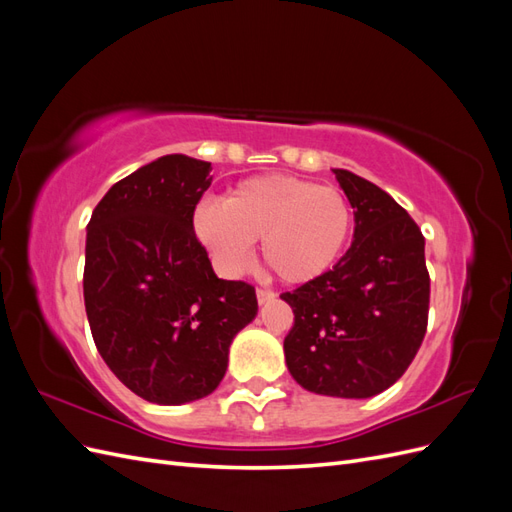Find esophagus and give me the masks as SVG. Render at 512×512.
Segmentation results:
<instances>
[{"instance_id": "1", "label": "esophagus", "mask_w": 512, "mask_h": 512, "mask_svg": "<svg viewBox=\"0 0 512 512\" xmlns=\"http://www.w3.org/2000/svg\"><path fill=\"white\" fill-rule=\"evenodd\" d=\"M256 299H258L260 305L267 303V301H273V299H275V292L265 290V288H256Z\"/></svg>"}]
</instances>
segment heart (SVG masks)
I'll return each instance as SVG.
<instances>
[{"label": "heart", "instance_id": "heart-1", "mask_svg": "<svg viewBox=\"0 0 512 512\" xmlns=\"http://www.w3.org/2000/svg\"><path fill=\"white\" fill-rule=\"evenodd\" d=\"M354 226L350 200L329 185L290 175L243 179L218 200H203L192 228L224 275H239L260 239L265 265L286 284H307L331 271Z\"/></svg>", "mask_w": 512, "mask_h": 512}]
</instances>
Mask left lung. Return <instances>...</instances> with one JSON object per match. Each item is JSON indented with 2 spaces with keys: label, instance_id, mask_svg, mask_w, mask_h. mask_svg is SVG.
<instances>
[{
  "label": "left lung",
  "instance_id": "left-lung-1",
  "mask_svg": "<svg viewBox=\"0 0 512 512\" xmlns=\"http://www.w3.org/2000/svg\"><path fill=\"white\" fill-rule=\"evenodd\" d=\"M354 209V237L337 265L282 299L294 324L286 365L303 389L346 399L393 386L423 344L429 314L425 237L371 181L333 170Z\"/></svg>",
  "mask_w": 512,
  "mask_h": 512
}]
</instances>
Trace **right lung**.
I'll return each mask as SVG.
<instances>
[{"mask_svg": "<svg viewBox=\"0 0 512 512\" xmlns=\"http://www.w3.org/2000/svg\"><path fill=\"white\" fill-rule=\"evenodd\" d=\"M211 162L170 153L104 194L87 224L83 294L108 369L151 404L218 389L235 335L256 318L254 286L220 280L192 213Z\"/></svg>", "mask_w": 512, "mask_h": 512, "instance_id": "1", "label": "right lung"}]
</instances>
